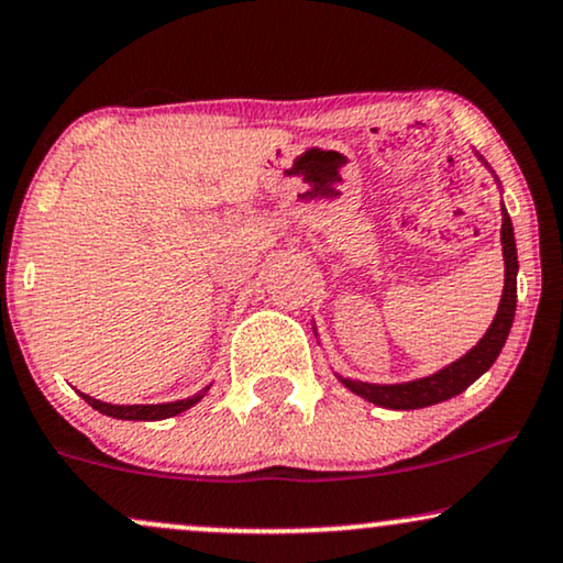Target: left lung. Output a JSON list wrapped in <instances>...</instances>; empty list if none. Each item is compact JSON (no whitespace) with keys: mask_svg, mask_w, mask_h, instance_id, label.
Returning a JSON list of instances; mask_svg holds the SVG:
<instances>
[{"mask_svg":"<svg viewBox=\"0 0 563 563\" xmlns=\"http://www.w3.org/2000/svg\"><path fill=\"white\" fill-rule=\"evenodd\" d=\"M504 212V225H500V243H504V264H506V283H504V296H500L496 320L490 322L487 333L479 338V343L470 354L443 367L435 375L419 377L411 383H396V385H372L362 380H349L341 377V383L346 385L351 393L362 396L364 401L383 406V409H396V411H409V409H424V406L449 401V398L459 396V393L470 388L483 372H487L496 362L500 349H504L506 338H509L514 311H517V241H514V225L511 217L506 214V207H500Z\"/></svg>","mask_w":563,"mask_h":563,"instance_id":"obj_1","label":"left lung"}]
</instances>
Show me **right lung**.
Returning <instances> with one entry per match:
<instances>
[{
	"label": "right lung",
	"mask_w": 563,
	"mask_h": 563,
	"mask_svg": "<svg viewBox=\"0 0 563 563\" xmlns=\"http://www.w3.org/2000/svg\"><path fill=\"white\" fill-rule=\"evenodd\" d=\"M205 390H199L196 396L191 398H183V401H173V404H133V406H114V404H104V401H97V398L86 396V393H80V396L86 398L88 406H93V409L101 411V415L107 417H114V419H135V422H157V419H167V417H175L180 415V411L191 409L194 404H199L201 398H205Z\"/></svg>",
	"instance_id": "add662e5"
}]
</instances>
